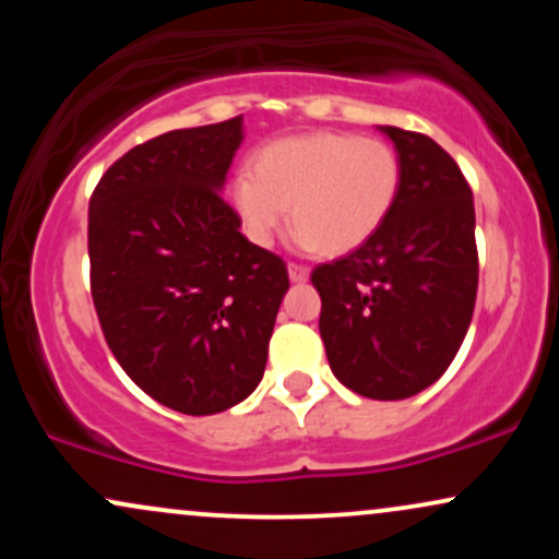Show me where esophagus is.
Returning a JSON list of instances; mask_svg holds the SVG:
<instances>
[{
	"mask_svg": "<svg viewBox=\"0 0 559 559\" xmlns=\"http://www.w3.org/2000/svg\"><path fill=\"white\" fill-rule=\"evenodd\" d=\"M288 278H292L294 284H301V281L310 278V267L301 265V262H288Z\"/></svg>",
	"mask_w": 559,
	"mask_h": 559,
	"instance_id": "34e87169",
	"label": "esophagus"
}]
</instances>
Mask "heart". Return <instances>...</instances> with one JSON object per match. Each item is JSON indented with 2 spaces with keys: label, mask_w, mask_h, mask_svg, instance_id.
Instances as JSON below:
<instances>
[{
  "label": "heart",
  "mask_w": 559,
  "mask_h": 559,
  "mask_svg": "<svg viewBox=\"0 0 559 559\" xmlns=\"http://www.w3.org/2000/svg\"><path fill=\"white\" fill-rule=\"evenodd\" d=\"M402 189L394 146L355 133H307L265 146L254 173L234 181V204L249 236L271 243L292 204L294 239L344 254L373 239Z\"/></svg>",
  "instance_id": "1"
}]
</instances>
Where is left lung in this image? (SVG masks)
I'll list each match as a JSON object with an SVG mask.
<instances>
[{"label": "left lung", "mask_w": 559, "mask_h": 559, "mask_svg": "<svg viewBox=\"0 0 559 559\" xmlns=\"http://www.w3.org/2000/svg\"><path fill=\"white\" fill-rule=\"evenodd\" d=\"M381 131L402 163L400 199L373 239L310 281L333 376L368 400H407L444 373L471 325L476 210L463 170L433 139Z\"/></svg>", "instance_id": "1"}]
</instances>
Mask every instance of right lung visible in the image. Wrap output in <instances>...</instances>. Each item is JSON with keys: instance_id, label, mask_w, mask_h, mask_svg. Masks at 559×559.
I'll return each instance as SVG.
<instances>
[{"instance_id": "add662e5", "label": "right lung", "mask_w": 559, "mask_h": 559, "mask_svg": "<svg viewBox=\"0 0 559 559\" xmlns=\"http://www.w3.org/2000/svg\"><path fill=\"white\" fill-rule=\"evenodd\" d=\"M243 118L168 131L115 159L88 202V281L115 360L183 415L247 400L288 292L286 262L223 199Z\"/></svg>"}]
</instances>
